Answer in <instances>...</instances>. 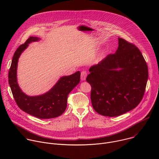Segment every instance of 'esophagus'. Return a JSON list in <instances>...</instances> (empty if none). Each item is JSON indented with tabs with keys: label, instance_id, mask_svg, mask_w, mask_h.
Wrapping results in <instances>:
<instances>
[{
	"label": "esophagus",
	"instance_id": "obj_1",
	"mask_svg": "<svg viewBox=\"0 0 159 159\" xmlns=\"http://www.w3.org/2000/svg\"><path fill=\"white\" fill-rule=\"evenodd\" d=\"M87 75V73L86 71H82L81 72V80H85L86 79V77Z\"/></svg>",
	"mask_w": 159,
	"mask_h": 159
}]
</instances>
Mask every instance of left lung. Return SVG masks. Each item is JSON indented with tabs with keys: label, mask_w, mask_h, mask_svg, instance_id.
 <instances>
[{
	"label": "left lung",
	"mask_w": 159,
	"mask_h": 159,
	"mask_svg": "<svg viewBox=\"0 0 159 159\" xmlns=\"http://www.w3.org/2000/svg\"><path fill=\"white\" fill-rule=\"evenodd\" d=\"M118 48L90 66L86 80L91 85L94 109L105 116H118L133 109L142 101L147 85V63L132 43L118 38Z\"/></svg>",
	"instance_id": "1"
}]
</instances>
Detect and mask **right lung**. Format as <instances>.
Listing matches in <instances>:
<instances>
[{
    "label": "right lung",
    "mask_w": 159,
    "mask_h": 159,
    "mask_svg": "<svg viewBox=\"0 0 159 159\" xmlns=\"http://www.w3.org/2000/svg\"><path fill=\"white\" fill-rule=\"evenodd\" d=\"M39 39L38 37L31 36L16 50L9 72V84L13 97L21 110L38 118H54L62 115L65 111L68 95L80 82V72L77 71L70 75L61 77L49 91L44 94L30 96L25 94L17 81L18 60L30 43Z\"/></svg>",
    "instance_id": "add662e5"
}]
</instances>
